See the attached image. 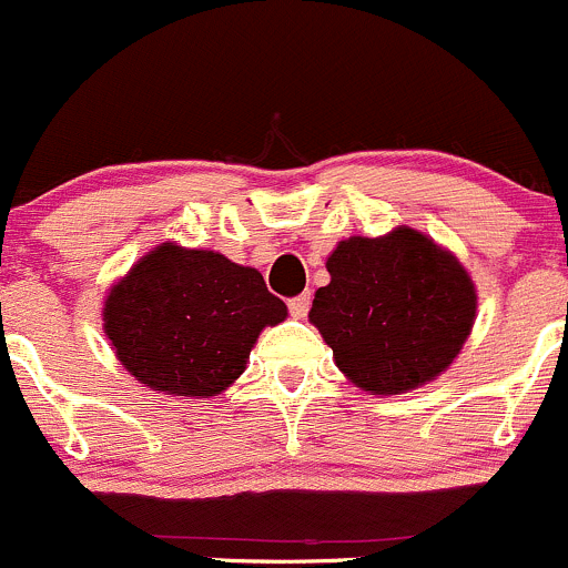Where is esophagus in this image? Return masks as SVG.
Masks as SVG:
<instances>
[{
  "instance_id": "obj_1",
  "label": "esophagus",
  "mask_w": 568,
  "mask_h": 568,
  "mask_svg": "<svg viewBox=\"0 0 568 568\" xmlns=\"http://www.w3.org/2000/svg\"><path fill=\"white\" fill-rule=\"evenodd\" d=\"M308 306H312V295H308V292H303V295L292 297V301H290V314H292V317H297V320L306 317Z\"/></svg>"
}]
</instances>
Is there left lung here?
Returning <instances> with one entry per match:
<instances>
[{"instance_id":"left-lung-1","label":"left lung","mask_w":568,"mask_h":568,"mask_svg":"<svg viewBox=\"0 0 568 568\" xmlns=\"http://www.w3.org/2000/svg\"><path fill=\"white\" fill-rule=\"evenodd\" d=\"M312 320L334 362L369 395H400L445 373L475 323L477 295L462 262L400 226L347 237L325 262Z\"/></svg>"}]
</instances>
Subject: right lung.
Wrapping results in <instances>:
<instances>
[{
    "mask_svg": "<svg viewBox=\"0 0 568 568\" xmlns=\"http://www.w3.org/2000/svg\"><path fill=\"white\" fill-rule=\"evenodd\" d=\"M286 317L254 267L162 243L106 292L104 334L129 375L154 392L215 397L243 375L262 328Z\"/></svg>",
    "mask_w": 568,
    "mask_h": 568,
    "instance_id": "obj_1",
    "label": "right lung"
}]
</instances>
